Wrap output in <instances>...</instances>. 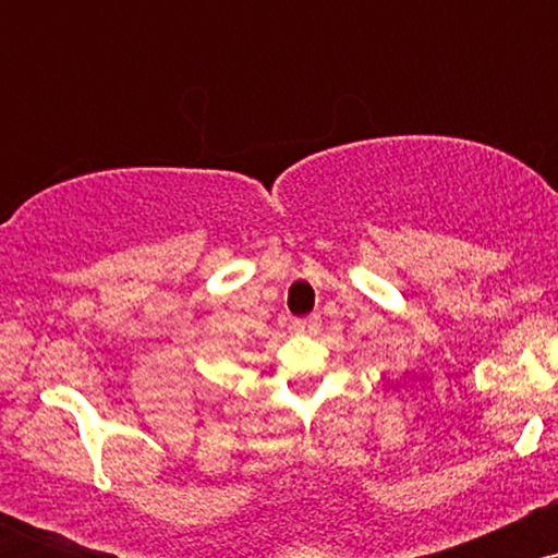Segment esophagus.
I'll return each instance as SVG.
<instances>
[{"instance_id": "1", "label": "esophagus", "mask_w": 558, "mask_h": 558, "mask_svg": "<svg viewBox=\"0 0 558 558\" xmlns=\"http://www.w3.org/2000/svg\"><path fill=\"white\" fill-rule=\"evenodd\" d=\"M291 328L296 332H315L319 328V315H306V317H293Z\"/></svg>"}]
</instances>
